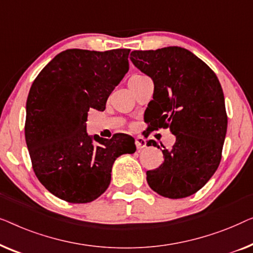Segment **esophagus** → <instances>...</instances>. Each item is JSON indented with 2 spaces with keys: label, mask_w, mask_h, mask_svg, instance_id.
<instances>
[{
  "label": "esophagus",
  "mask_w": 253,
  "mask_h": 253,
  "mask_svg": "<svg viewBox=\"0 0 253 253\" xmlns=\"http://www.w3.org/2000/svg\"><path fill=\"white\" fill-rule=\"evenodd\" d=\"M135 145H136L137 150H141V149L147 147V140L142 136H137L136 138H135Z\"/></svg>",
  "instance_id": "esophagus-1"
}]
</instances>
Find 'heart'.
<instances>
[{
	"instance_id": "b5f03b06",
	"label": "heart",
	"mask_w": 253,
	"mask_h": 253,
	"mask_svg": "<svg viewBox=\"0 0 253 253\" xmlns=\"http://www.w3.org/2000/svg\"><path fill=\"white\" fill-rule=\"evenodd\" d=\"M142 78H145L144 76H140V74H135V76H133L129 79V81L130 80H138V79H142Z\"/></svg>"
}]
</instances>
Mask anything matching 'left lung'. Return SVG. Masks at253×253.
<instances>
[{"label":"left lung","mask_w":253,"mask_h":253,"mask_svg":"<svg viewBox=\"0 0 253 253\" xmlns=\"http://www.w3.org/2000/svg\"><path fill=\"white\" fill-rule=\"evenodd\" d=\"M130 60L154 81V96L147 110L152 129L169 128L175 135L164 162L147 172L156 193L184 198L203 188L221 161L227 133L223 91L215 73L193 52L181 47L134 50ZM159 148L156 141L149 145Z\"/></svg>","instance_id":"1"}]
</instances>
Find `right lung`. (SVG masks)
I'll list each match as a JSON object with an SVG mask.
<instances>
[{"mask_svg":"<svg viewBox=\"0 0 253 253\" xmlns=\"http://www.w3.org/2000/svg\"><path fill=\"white\" fill-rule=\"evenodd\" d=\"M129 49H67L39 73L26 102L25 138L34 173L63 201L89 203L111 182L113 163L136 150L134 138L88 135L90 109L104 111L109 96L129 69Z\"/></svg>","mask_w":253,"mask_h":253,"instance_id":"right-lung-1","label":"right lung"}]
</instances>
